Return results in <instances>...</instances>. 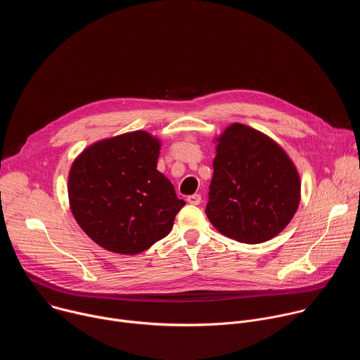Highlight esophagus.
Returning a JSON list of instances; mask_svg holds the SVG:
<instances>
[{
    "instance_id": "1",
    "label": "esophagus",
    "mask_w": 360,
    "mask_h": 360,
    "mask_svg": "<svg viewBox=\"0 0 360 360\" xmlns=\"http://www.w3.org/2000/svg\"><path fill=\"white\" fill-rule=\"evenodd\" d=\"M186 200H188V203H191V205H199V203H200V195H199V193H193V195L188 196Z\"/></svg>"
}]
</instances>
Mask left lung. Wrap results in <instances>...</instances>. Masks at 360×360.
I'll return each mask as SVG.
<instances>
[{
  "mask_svg": "<svg viewBox=\"0 0 360 360\" xmlns=\"http://www.w3.org/2000/svg\"><path fill=\"white\" fill-rule=\"evenodd\" d=\"M207 217L225 236L262 243L281 233L300 202V179L288 153L243 124L217 139Z\"/></svg>",
  "mask_w": 360,
  "mask_h": 360,
  "instance_id": "left-lung-1",
  "label": "left lung"
}]
</instances>
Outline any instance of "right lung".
Returning <instances> with one entry per match:
<instances>
[{"label": "right lung", "mask_w": 360, "mask_h": 360, "mask_svg": "<svg viewBox=\"0 0 360 360\" xmlns=\"http://www.w3.org/2000/svg\"><path fill=\"white\" fill-rule=\"evenodd\" d=\"M160 149L158 138L135 131L89 145L72 162L71 212L99 246L136 255L171 232L185 202L157 169Z\"/></svg>", "instance_id": "1"}]
</instances>
